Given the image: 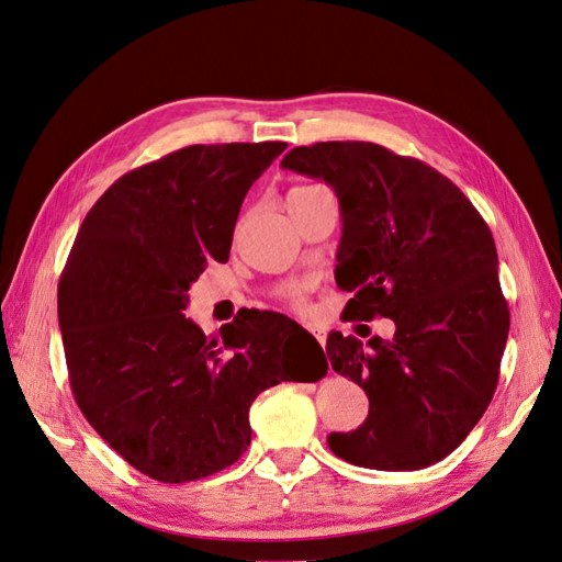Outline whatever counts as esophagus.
I'll use <instances>...</instances> for the list:
<instances>
[{"label": "esophagus", "instance_id": "obj_1", "mask_svg": "<svg viewBox=\"0 0 562 562\" xmlns=\"http://www.w3.org/2000/svg\"><path fill=\"white\" fill-rule=\"evenodd\" d=\"M315 338H317V342H319L322 347H326V336L322 334V330H317V334H315Z\"/></svg>", "mask_w": 562, "mask_h": 562}]
</instances>
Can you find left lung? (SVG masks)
I'll return each mask as SVG.
<instances>
[{"label": "left lung", "instance_id": "left-lung-1", "mask_svg": "<svg viewBox=\"0 0 562 562\" xmlns=\"http://www.w3.org/2000/svg\"><path fill=\"white\" fill-rule=\"evenodd\" d=\"M282 169L336 190V282L355 294L342 315L396 324L368 345L328 336L330 366L370 401L363 426L328 435L330 451L372 470L442 461L486 412L509 334L488 224L447 176L378 143L299 145Z\"/></svg>", "mask_w": 562, "mask_h": 562}]
</instances>
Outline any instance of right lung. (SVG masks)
I'll return each instance as SVG.
<instances>
[{
  "label": "right lung",
  "mask_w": 562,
  "mask_h": 562,
  "mask_svg": "<svg viewBox=\"0 0 562 562\" xmlns=\"http://www.w3.org/2000/svg\"><path fill=\"white\" fill-rule=\"evenodd\" d=\"M282 140L187 145L117 178L82 220L57 286L69 384L90 426L164 484L234 465L249 405L289 375L301 326L247 313L207 338L182 315L207 261H226L243 199ZM295 334L286 341L277 328ZM296 323V322H294ZM326 361V359H324Z\"/></svg>",
  "instance_id": "1"
}]
</instances>
